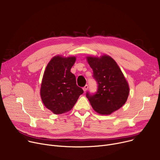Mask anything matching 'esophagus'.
Instances as JSON below:
<instances>
[{
	"label": "esophagus",
	"instance_id": "34e87169",
	"mask_svg": "<svg viewBox=\"0 0 160 160\" xmlns=\"http://www.w3.org/2000/svg\"><path fill=\"white\" fill-rule=\"evenodd\" d=\"M88 85H86L83 88V91H84L85 92L87 91V89H88Z\"/></svg>",
	"mask_w": 160,
	"mask_h": 160
}]
</instances>
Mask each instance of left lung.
Returning <instances> with one entry per match:
<instances>
[{"mask_svg":"<svg viewBox=\"0 0 160 160\" xmlns=\"http://www.w3.org/2000/svg\"><path fill=\"white\" fill-rule=\"evenodd\" d=\"M87 59L98 86L95 93L88 91L86 97L95 112L101 115L111 114L127 102L129 94L128 83L110 56L88 57Z\"/></svg>","mask_w":160,"mask_h":160,"instance_id":"obj_1","label":"left lung"}]
</instances>
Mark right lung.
Wrapping results in <instances>:
<instances>
[{
    "mask_svg": "<svg viewBox=\"0 0 160 160\" xmlns=\"http://www.w3.org/2000/svg\"><path fill=\"white\" fill-rule=\"evenodd\" d=\"M75 57H54L48 63L41 87V97L47 108L54 114L70 111L83 89L77 85L71 69Z\"/></svg>",
    "mask_w": 160,
    "mask_h": 160,
    "instance_id": "right-lung-1",
    "label": "right lung"
}]
</instances>
